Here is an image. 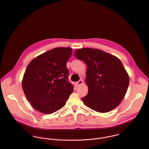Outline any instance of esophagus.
<instances>
[{
  "mask_svg": "<svg viewBox=\"0 0 149 149\" xmlns=\"http://www.w3.org/2000/svg\"><path fill=\"white\" fill-rule=\"evenodd\" d=\"M82 83H83L82 80H80L79 81H77V82L76 83V85H77V86H79V85H81Z\"/></svg>",
  "mask_w": 149,
  "mask_h": 149,
  "instance_id": "34e87169",
  "label": "esophagus"
}]
</instances>
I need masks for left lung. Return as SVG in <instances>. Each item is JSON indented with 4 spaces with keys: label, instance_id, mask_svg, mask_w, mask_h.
Here are the masks:
<instances>
[{
    "label": "left lung",
    "instance_id": "1",
    "mask_svg": "<svg viewBox=\"0 0 149 149\" xmlns=\"http://www.w3.org/2000/svg\"><path fill=\"white\" fill-rule=\"evenodd\" d=\"M74 56L86 65L88 92L82 100L93 110L104 113L118 106L129 85V77L120 60L102 50L82 48Z\"/></svg>",
    "mask_w": 149,
    "mask_h": 149
}]
</instances>
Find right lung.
Instances as JSON below:
<instances>
[{
    "label": "right lung",
    "mask_w": 149,
    "mask_h": 149,
    "mask_svg": "<svg viewBox=\"0 0 149 149\" xmlns=\"http://www.w3.org/2000/svg\"><path fill=\"white\" fill-rule=\"evenodd\" d=\"M69 47H56L33 59L24 72L22 88L27 100L37 111L52 113L65 106L73 91L68 80L66 63Z\"/></svg>",
    "instance_id": "1"
}]
</instances>
